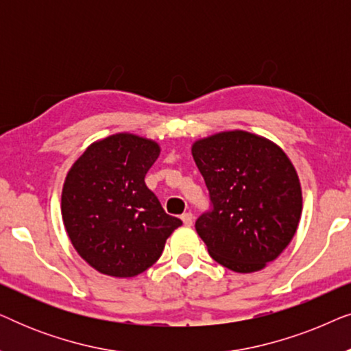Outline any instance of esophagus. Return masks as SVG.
Segmentation results:
<instances>
[{"label": "esophagus", "instance_id": "obj_1", "mask_svg": "<svg viewBox=\"0 0 351 351\" xmlns=\"http://www.w3.org/2000/svg\"><path fill=\"white\" fill-rule=\"evenodd\" d=\"M193 214H191V213H185L184 215H182V220H184V223L186 225V227H190V225L191 223H193Z\"/></svg>", "mask_w": 351, "mask_h": 351}]
</instances>
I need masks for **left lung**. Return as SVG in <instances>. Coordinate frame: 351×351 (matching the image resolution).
<instances>
[{"mask_svg": "<svg viewBox=\"0 0 351 351\" xmlns=\"http://www.w3.org/2000/svg\"><path fill=\"white\" fill-rule=\"evenodd\" d=\"M210 209L195 228L210 257L228 270H262L294 238L302 190L286 153L246 131L219 132L191 147Z\"/></svg>", "mask_w": 351, "mask_h": 351, "instance_id": "obj_1", "label": "left lung"}]
</instances>
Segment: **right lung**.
Wrapping results in <instances>:
<instances>
[{
  "label": "right lung",
  "instance_id": "add662e5",
  "mask_svg": "<svg viewBox=\"0 0 351 351\" xmlns=\"http://www.w3.org/2000/svg\"><path fill=\"white\" fill-rule=\"evenodd\" d=\"M158 156L156 142L114 134L86 148L66 174L65 230L76 252L104 275L131 278L145 271L182 225L145 185Z\"/></svg>",
  "mask_w": 351,
  "mask_h": 351
}]
</instances>
